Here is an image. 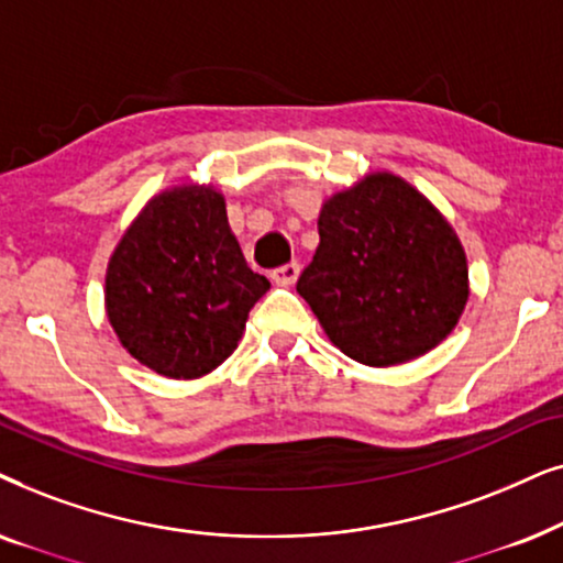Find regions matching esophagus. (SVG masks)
<instances>
[{"label": "esophagus", "instance_id": "esophagus-1", "mask_svg": "<svg viewBox=\"0 0 563 563\" xmlns=\"http://www.w3.org/2000/svg\"><path fill=\"white\" fill-rule=\"evenodd\" d=\"M298 275H301V265H298V262H288V265L275 267L273 273H269V277H273V283H277V286H294Z\"/></svg>", "mask_w": 563, "mask_h": 563}]
</instances>
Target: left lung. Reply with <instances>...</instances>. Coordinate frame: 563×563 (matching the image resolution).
<instances>
[{
  "label": "left lung",
  "mask_w": 563,
  "mask_h": 563,
  "mask_svg": "<svg viewBox=\"0 0 563 563\" xmlns=\"http://www.w3.org/2000/svg\"><path fill=\"white\" fill-rule=\"evenodd\" d=\"M319 250L296 290L344 355L373 368L415 360L459 324L466 254L443 216L401 177L368 175L327 200Z\"/></svg>",
  "instance_id": "8db88e82"
}]
</instances>
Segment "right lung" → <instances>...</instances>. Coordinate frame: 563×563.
<instances>
[{"instance_id":"1","label":"right lung","mask_w":563,"mask_h":563,"mask_svg":"<svg viewBox=\"0 0 563 563\" xmlns=\"http://www.w3.org/2000/svg\"><path fill=\"white\" fill-rule=\"evenodd\" d=\"M269 280L246 265L213 187L183 185L148 200L112 252L108 319L139 363L200 378L242 340Z\"/></svg>"}]
</instances>
